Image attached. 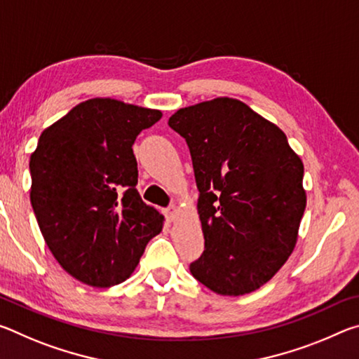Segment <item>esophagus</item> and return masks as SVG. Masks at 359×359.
Here are the masks:
<instances>
[{
	"mask_svg": "<svg viewBox=\"0 0 359 359\" xmlns=\"http://www.w3.org/2000/svg\"><path fill=\"white\" fill-rule=\"evenodd\" d=\"M165 214L169 222H174L175 217H177V205H171V208H168Z\"/></svg>",
	"mask_w": 359,
	"mask_h": 359,
	"instance_id": "obj_1",
	"label": "esophagus"
}]
</instances>
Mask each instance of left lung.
Segmentation results:
<instances>
[{
  "label": "left lung",
  "instance_id": "left-lung-1",
  "mask_svg": "<svg viewBox=\"0 0 359 359\" xmlns=\"http://www.w3.org/2000/svg\"><path fill=\"white\" fill-rule=\"evenodd\" d=\"M168 125L188 144L199 190L204 252L190 272L217 294L252 293L294 250L302 160L277 125L226 96L179 109Z\"/></svg>",
  "mask_w": 359,
  "mask_h": 359
}]
</instances>
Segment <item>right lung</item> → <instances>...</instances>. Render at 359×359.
I'll list each match as a JSON object with an SVG mask.
<instances>
[{"label": "right lung", "instance_id": "obj_1", "mask_svg": "<svg viewBox=\"0 0 359 359\" xmlns=\"http://www.w3.org/2000/svg\"><path fill=\"white\" fill-rule=\"evenodd\" d=\"M161 115L92 98L41 133L29 156V199L48 250L79 282L96 288L125 282L161 233L165 217L136 190L133 154L139 133Z\"/></svg>", "mask_w": 359, "mask_h": 359}]
</instances>
